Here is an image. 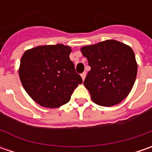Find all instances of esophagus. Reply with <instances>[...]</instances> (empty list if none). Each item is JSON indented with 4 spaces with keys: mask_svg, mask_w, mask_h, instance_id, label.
Returning a JSON list of instances; mask_svg holds the SVG:
<instances>
[{
    "mask_svg": "<svg viewBox=\"0 0 152 152\" xmlns=\"http://www.w3.org/2000/svg\"><path fill=\"white\" fill-rule=\"evenodd\" d=\"M85 77H86V73L85 72V73H83L82 74H81V78H82V79H83V80H85Z\"/></svg>",
    "mask_w": 152,
    "mask_h": 152,
    "instance_id": "obj_1",
    "label": "esophagus"
}]
</instances>
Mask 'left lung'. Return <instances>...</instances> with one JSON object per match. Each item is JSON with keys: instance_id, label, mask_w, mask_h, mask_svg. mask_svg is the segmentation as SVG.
I'll return each mask as SVG.
<instances>
[{"instance_id": "left-lung-1", "label": "left lung", "mask_w": 152, "mask_h": 152, "mask_svg": "<svg viewBox=\"0 0 152 152\" xmlns=\"http://www.w3.org/2000/svg\"><path fill=\"white\" fill-rule=\"evenodd\" d=\"M80 50L91 67L84 82L91 100L102 107L119 104L130 93L137 75V61L131 47L107 39L85 45Z\"/></svg>"}]
</instances>
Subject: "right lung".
Returning <instances> with one entry per match:
<instances>
[{
	"mask_svg": "<svg viewBox=\"0 0 152 152\" xmlns=\"http://www.w3.org/2000/svg\"><path fill=\"white\" fill-rule=\"evenodd\" d=\"M72 47L62 44L39 45L21 57L18 74L28 95L39 106L57 108L70 101L82 84L69 55Z\"/></svg>",
	"mask_w": 152,
	"mask_h": 152,
	"instance_id": "right-lung-1",
	"label": "right lung"
}]
</instances>
